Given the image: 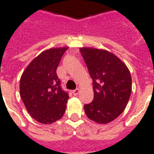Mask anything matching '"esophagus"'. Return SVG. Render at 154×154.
<instances>
[{
  "mask_svg": "<svg viewBox=\"0 0 154 154\" xmlns=\"http://www.w3.org/2000/svg\"><path fill=\"white\" fill-rule=\"evenodd\" d=\"M79 92H80V90H79L78 88H77V89H75L74 91H72V94H73L74 96H77V95L79 94Z\"/></svg>",
  "mask_w": 154,
  "mask_h": 154,
  "instance_id": "esophagus-1",
  "label": "esophagus"
}]
</instances>
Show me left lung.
Returning a JSON list of instances; mask_svg holds the SVG:
<instances>
[{
    "instance_id": "1",
    "label": "left lung",
    "mask_w": 154,
    "mask_h": 154,
    "mask_svg": "<svg viewBox=\"0 0 154 154\" xmlns=\"http://www.w3.org/2000/svg\"><path fill=\"white\" fill-rule=\"evenodd\" d=\"M93 84L94 99L84 106L87 116L98 124H107L122 113L128 104L132 79L129 68L109 51L81 48Z\"/></svg>"
}]
</instances>
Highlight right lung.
Here are the masks:
<instances>
[{"mask_svg":"<svg viewBox=\"0 0 154 154\" xmlns=\"http://www.w3.org/2000/svg\"><path fill=\"white\" fill-rule=\"evenodd\" d=\"M67 48H53L42 52L20 77V97L29 114L41 124H52L65 113L69 97L62 90L56 71Z\"/></svg>","mask_w":154,"mask_h":154,"instance_id":"right-lung-1","label":"right lung"}]
</instances>
